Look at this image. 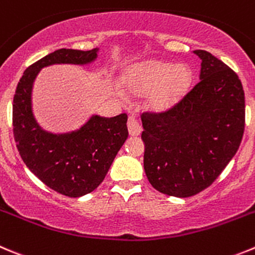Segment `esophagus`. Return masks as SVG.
<instances>
[{
    "label": "esophagus",
    "mask_w": 255,
    "mask_h": 255,
    "mask_svg": "<svg viewBox=\"0 0 255 255\" xmlns=\"http://www.w3.org/2000/svg\"><path fill=\"white\" fill-rule=\"evenodd\" d=\"M127 127H128V132H129L130 135H138L142 130L141 126H139L138 121L135 120L134 116L128 117Z\"/></svg>",
    "instance_id": "34e87169"
}]
</instances>
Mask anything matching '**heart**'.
<instances>
[{"label":"heart","instance_id":"obj_1","mask_svg":"<svg viewBox=\"0 0 255 255\" xmlns=\"http://www.w3.org/2000/svg\"><path fill=\"white\" fill-rule=\"evenodd\" d=\"M187 66L162 60H147L133 66L125 77V85L133 94L148 95L153 111L165 112L181 102L191 85Z\"/></svg>","mask_w":255,"mask_h":255}]
</instances>
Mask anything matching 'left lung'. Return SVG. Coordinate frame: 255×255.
Instances as JSON below:
<instances>
[{"mask_svg": "<svg viewBox=\"0 0 255 255\" xmlns=\"http://www.w3.org/2000/svg\"><path fill=\"white\" fill-rule=\"evenodd\" d=\"M200 80L173 108L144 111V172L157 191L189 197L210 186L237 153L246 126L242 82L205 50Z\"/></svg>", "mask_w": 255, "mask_h": 255, "instance_id": "left-lung-1", "label": "left lung"}]
</instances>
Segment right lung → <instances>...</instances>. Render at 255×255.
Listing matches in <instances>:
<instances>
[{"instance_id":"1","label":"right lung","mask_w":255,"mask_h":255,"mask_svg":"<svg viewBox=\"0 0 255 255\" xmlns=\"http://www.w3.org/2000/svg\"><path fill=\"white\" fill-rule=\"evenodd\" d=\"M97 49H59L31 64L13 95V138L28 170L47 187L68 197L94 191L103 182L114 157L128 138L127 114L94 116L78 132L55 135L39 128L31 113V88L41 68L51 64H87Z\"/></svg>"}]
</instances>
